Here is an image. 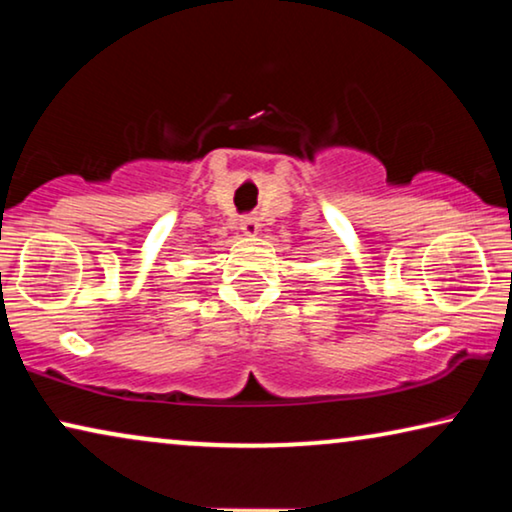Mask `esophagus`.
Segmentation results:
<instances>
[{
  "mask_svg": "<svg viewBox=\"0 0 512 512\" xmlns=\"http://www.w3.org/2000/svg\"><path fill=\"white\" fill-rule=\"evenodd\" d=\"M240 228H242V233L254 235L256 230H258V221H256V216H251V214L242 216V219H240Z\"/></svg>",
  "mask_w": 512,
  "mask_h": 512,
  "instance_id": "34e87169",
  "label": "esophagus"
}]
</instances>
